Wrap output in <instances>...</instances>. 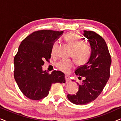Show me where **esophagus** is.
I'll return each instance as SVG.
<instances>
[{
    "instance_id": "obj_1",
    "label": "esophagus",
    "mask_w": 121,
    "mask_h": 121,
    "mask_svg": "<svg viewBox=\"0 0 121 121\" xmlns=\"http://www.w3.org/2000/svg\"><path fill=\"white\" fill-rule=\"evenodd\" d=\"M65 82H66V83H67V84L70 83V82H71V80H70V79L69 78V77H68V76H65Z\"/></svg>"
}]
</instances>
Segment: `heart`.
<instances>
[{
  "label": "heart",
  "mask_w": 121,
  "mask_h": 121,
  "mask_svg": "<svg viewBox=\"0 0 121 121\" xmlns=\"http://www.w3.org/2000/svg\"><path fill=\"white\" fill-rule=\"evenodd\" d=\"M64 40L73 49L72 56L76 64L79 65H82L86 63L90 58L91 51L90 46L84 43L82 38L76 32H70L64 36ZM57 46V42L55 41L53 43L51 53L54 54ZM74 63L73 61L68 59H61L56 64V67L59 70L64 73H68Z\"/></svg>",
  "instance_id": "b5f03b06"
}]
</instances>
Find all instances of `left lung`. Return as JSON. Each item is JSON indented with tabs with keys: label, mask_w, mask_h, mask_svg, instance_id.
Returning a JSON list of instances; mask_svg holds the SVG:
<instances>
[{
	"label": "left lung",
	"mask_w": 121,
	"mask_h": 121,
	"mask_svg": "<svg viewBox=\"0 0 121 121\" xmlns=\"http://www.w3.org/2000/svg\"><path fill=\"white\" fill-rule=\"evenodd\" d=\"M82 35L90 43L91 53L88 62L75 71L81 79V77L84 78L80 85L77 83L79 90L75 95H67L71 102L79 105L93 101L101 93L110 78L111 64V58L103 38L91 31H84Z\"/></svg>",
	"instance_id": "8db88e82"
}]
</instances>
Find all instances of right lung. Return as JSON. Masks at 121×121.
Wrapping results in <instances>:
<instances>
[{"label": "right lung", "mask_w": 121, "mask_h": 121, "mask_svg": "<svg viewBox=\"0 0 121 121\" xmlns=\"http://www.w3.org/2000/svg\"><path fill=\"white\" fill-rule=\"evenodd\" d=\"M63 31L40 30L26 37L20 44L14 57V78L20 90L30 99L39 100L47 96L51 85L65 83V75L54 70L49 74L42 70L44 60L51 58L54 42Z\"/></svg>", "instance_id": "obj_1"}]
</instances>
